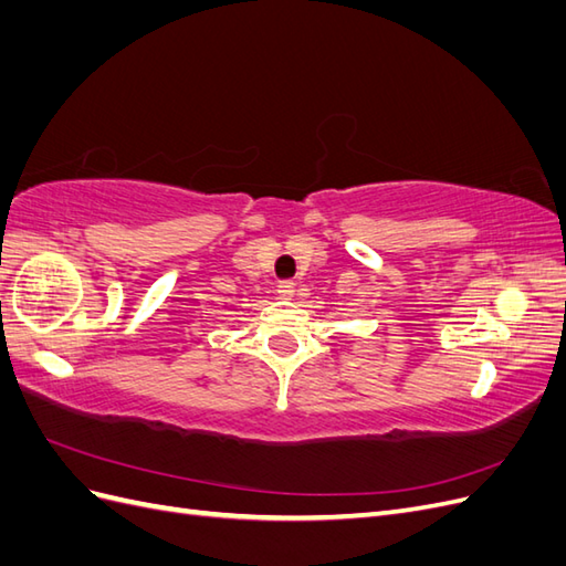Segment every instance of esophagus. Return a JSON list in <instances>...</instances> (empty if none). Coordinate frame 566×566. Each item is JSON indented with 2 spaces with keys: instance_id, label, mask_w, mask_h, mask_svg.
I'll return each instance as SVG.
<instances>
[{
  "instance_id": "obj_1",
  "label": "esophagus",
  "mask_w": 566,
  "mask_h": 566,
  "mask_svg": "<svg viewBox=\"0 0 566 566\" xmlns=\"http://www.w3.org/2000/svg\"><path fill=\"white\" fill-rule=\"evenodd\" d=\"M276 287H279L276 293H279L283 300H290V297L295 295V283H293V281H281Z\"/></svg>"
}]
</instances>
